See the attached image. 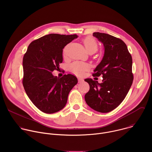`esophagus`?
I'll return each mask as SVG.
<instances>
[{
  "instance_id": "1",
  "label": "esophagus",
  "mask_w": 152,
  "mask_h": 152,
  "mask_svg": "<svg viewBox=\"0 0 152 152\" xmlns=\"http://www.w3.org/2000/svg\"><path fill=\"white\" fill-rule=\"evenodd\" d=\"M83 82V80L82 79H81V78H78V82H79V83H81V82Z\"/></svg>"
}]
</instances>
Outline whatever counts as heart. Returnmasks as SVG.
<instances>
[{
    "label": "heart",
    "instance_id": "1",
    "mask_svg": "<svg viewBox=\"0 0 152 152\" xmlns=\"http://www.w3.org/2000/svg\"><path fill=\"white\" fill-rule=\"evenodd\" d=\"M84 46L88 53L94 52L95 53L98 49V45L96 41L92 38L91 37H87L83 39V40ZM67 48H65L64 49V53L66 54ZM71 71L76 75H82L84 73L85 71L88 70L89 67L86 64L80 62H75L72 64L70 66Z\"/></svg>",
    "mask_w": 152,
    "mask_h": 152
}]
</instances>
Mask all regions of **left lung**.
Returning <instances> with one entry per match:
<instances>
[{"mask_svg": "<svg viewBox=\"0 0 152 152\" xmlns=\"http://www.w3.org/2000/svg\"><path fill=\"white\" fill-rule=\"evenodd\" d=\"M93 35L104 47L103 57L94 70V75H102L103 80L99 83L91 78L85 79L90 85L85 100L94 110L106 113L115 109L131 88L134 79L132 58L121 39L104 33L94 32Z\"/></svg>", "mask_w": 152, "mask_h": 152, "instance_id": "1", "label": "left lung"}]
</instances>
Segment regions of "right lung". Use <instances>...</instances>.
<instances>
[{"mask_svg":"<svg viewBox=\"0 0 152 152\" xmlns=\"http://www.w3.org/2000/svg\"><path fill=\"white\" fill-rule=\"evenodd\" d=\"M74 35L50 34L29 45L23 59V85L29 99L41 111L56 113L66 106L71 90L77 83L73 75H52L62 62L64 47L76 39Z\"/></svg>","mask_w":152,"mask_h":152,"instance_id":"obj_1","label":"right lung"}]
</instances>
